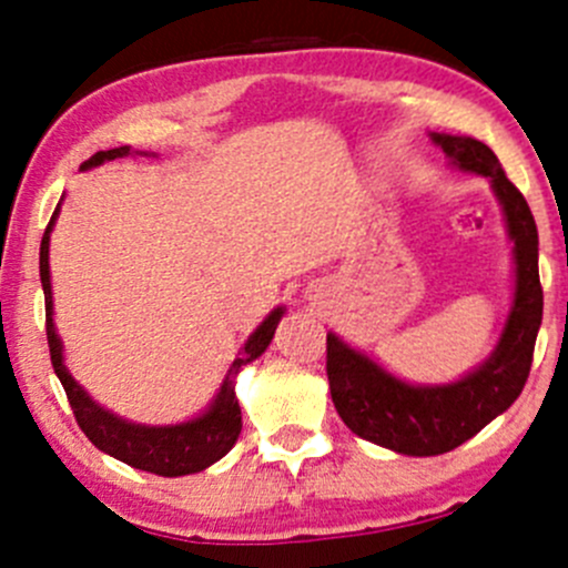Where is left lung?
<instances>
[{
    "label": "left lung",
    "mask_w": 568,
    "mask_h": 568,
    "mask_svg": "<svg viewBox=\"0 0 568 568\" xmlns=\"http://www.w3.org/2000/svg\"><path fill=\"white\" fill-rule=\"evenodd\" d=\"M434 142L454 164L489 178L495 186L514 239L517 294L495 354L454 385L412 387L335 335H326V379L337 415L357 437L404 456L448 454L519 398L530 374L544 311L538 231L528 200L508 181L503 164L484 142L450 134H434Z\"/></svg>",
    "instance_id": "left-lung-1"
}]
</instances>
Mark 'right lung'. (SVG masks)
<instances>
[{"label":"right lung","mask_w":568,"mask_h":568,"mask_svg":"<svg viewBox=\"0 0 568 568\" xmlns=\"http://www.w3.org/2000/svg\"><path fill=\"white\" fill-rule=\"evenodd\" d=\"M129 153V145L112 148V151H99L95 156H90L82 164V170L95 168V164L109 162V159H118ZM54 209L51 214L49 227L43 233V242H40V283H43L45 294V341H49V354L51 365H54L57 379L62 382L68 395V404H71L73 417H77L79 428L88 434L90 443L95 445L104 454L114 456V459L131 464L136 469H145V473L168 475H189L200 473L209 464L220 462L227 450L236 445L239 434H242V406H239L236 390V374L242 365L252 363L255 357H261L266 352V346L272 343L274 329H277V321L283 316V307L272 313L255 332L250 335V341L244 343L242 357H236L231 374H227L225 385H222L220 395L211 404V409L205 415L194 417L189 423H178V426H140V423H125L120 417H114L112 412L101 409L95 400H90V395L71 379V374L62 365V343L54 332V321H51V283H49V233L51 225L57 220Z\"/></svg>","instance_id":"right-lung-1"}]
</instances>
